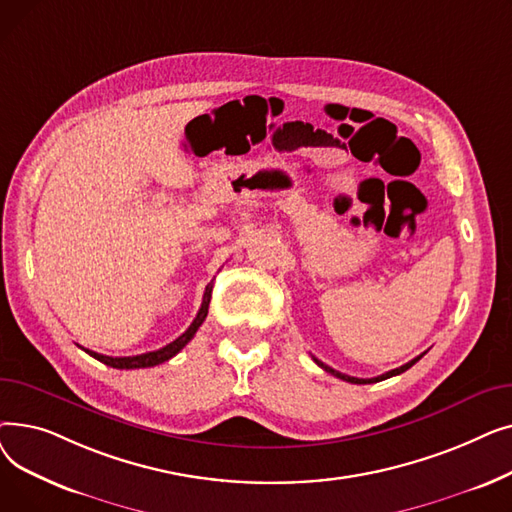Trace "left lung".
Returning <instances> with one entry per match:
<instances>
[{
  "label": "left lung",
  "mask_w": 512,
  "mask_h": 512,
  "mask_svg": "<svg viewBox=\"0 0 512 512\" xmlns=\"http://www.w3.org/2000/svg\"><path fill=\"white\" fill-rule=\"evenodd\" d=\"M425 355V353H423ZM423 355H419V357H415L413 361H409V363H405L402 367H396V369H392V371H388V373H382V375H378V378H353V375H346V373H340V371H336V369H332L330 365H326V363H321L319 359H315L313 357V361L324 369V371H328V373H332V375H336V378H340V380H344V382H351V384H375V382H382V380H388V378H392V375H398V373H402V371H407V369H411Z\"/></svg>",
  "instance_id": "left-lung-1"
}]
</instances>
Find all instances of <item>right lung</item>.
Segmentation results:
<instances>
[{
	"label": "right lung",
	"mask_w": 512,
	"mask_h": 512,
	"mask_svg": "<svg viewBox=\"0 0 512 512\" xmlns=\"http://www.w3.org/2000/svg\"><path fill=\"white\" fill-rule=\"evenodd\" d=\"M211 290H213V282L207 284L205 288V294H203V303H201V309L197 313V317L193 319V324L188 326V330L178 336L174 342L166 344L164 348H159V351H153V353H143V355H134V357H107V355H99L95 351H89V348H85V353H89L93 359L110 365V367H116V369H141V367H153V365H159L164 363L168 359H172L174 355H178L182 348L193 340V336L197 334V330L201 328V324L207 317V309H209V301H211Z\"/></svg>",
	"instance_id": "right-lung-1"
}]
</instances>
